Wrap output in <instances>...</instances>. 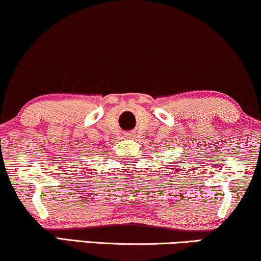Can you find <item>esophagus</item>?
Segmentation results:
<instances>
[{
  "label": "esophagus",
  "mask_w": 261,
  "mask_h": 261,
  "mask_svg": "<svg viewBox=\"0 0 261 261\" xmlns=\"http://www.w3.org/2000/svg\"><path fill=\"white\" fill-rule=\"evenodd\" d=\"M131 136H133V134H130V133H127V134H125V137L126 138H130Z\"/></svg>",
  "instance_id": "1"
}]
</instances>
